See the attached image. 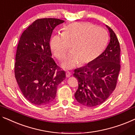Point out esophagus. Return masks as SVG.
I'll return each instance as SVG.
<instances>
[{"instance_id":"1","label":"esophagus","mask_w":135,"mask_h":135,"mask_svg":"<svg viewBox=\"0 0 135 135\" xmlns=\"http://www.w3.org/2000/svg\"><path fill=\"white\" fill-rule=\"evenodd\" d=\"M71 75V72L70 71H66V77L67 78H69L70 76Z\"/></svg>"}]
</instances>
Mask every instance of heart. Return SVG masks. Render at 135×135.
Returning a JSON list of instances; mask_svg holds the SVG:
<instances>
[{
  "label": "heart",
  "instance_id": "1",
  "mask_svg": "<svg viewBox=\"0 0 135 135\" xmlns=\"http://www.w3.org/2000/svg\"><path fill=\"white\" fill-rule=\"evenodd\" d=\"M108 33L104 28L89 22H75L67 25L62 33L56 34L50 47L56 57H64L70 45L71 52L62 62L64 69H72L79 64H88L97 59L105 48Z\"/></svg>",
  "mask_w": 135,
  "mask_h": 135
}]
</instances>
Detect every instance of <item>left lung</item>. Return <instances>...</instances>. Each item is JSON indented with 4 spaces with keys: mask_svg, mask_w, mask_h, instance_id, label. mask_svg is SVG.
<instances>
[{
    "mask_svg": "<svg viewBox=\"0 0 135 135\" xmlns=\"http://www.w3.org/2000/svg\"><path fill=\"white\" fill-rule=\"evenodd\" d=\"M110 42L95 61L74 70L78 80L74 97L81 105L93 107L103 103L115 89L120 71V45L115 33L106 25Z\"/></svg>",
    "mask_w": 135,
    "mask_h": 135,
    "instance_id": "1",
    "label": "left lung"
}]
</instances>
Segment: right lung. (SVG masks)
Segmentation results:
<instances>
[{
    "mask_svg": "<svg viewBox=\"0 0 135 135\" xmlns=\"http://www.w3.org/2000/svg\"><path fill=\"white\" fill-rule=\"evenodd\" d=\"M64 21L55 18L37 19L23 32L16 55L15 78L26 99L36 105L53 101L57 86L65 79L51 57L50 38L56 26Z\"/></svg>",
    "mask_w": 135,
    "mask_h": 135,
    "instance_id": "add662e5",
    "label": "right lung"
}]
</instances>
